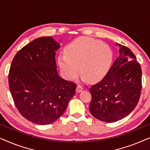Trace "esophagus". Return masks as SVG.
<instances>
[{
    "mask_svg": "<svg viewBox=\"0 0 150 150\" xmlns=\"http://www.w3.org/2000/svg\"><path fill=\"white\" fill-rule=\"evenodd\" d=\"M83 87H81V85H78L76 87V91L77 93H80V92L83 91Z\"/></svg>",
    "mask_w": 150,
    "mask_h": 150,
    "instance_id": "esophagus-1",
    "label": "esophagus"
}]
</instances>
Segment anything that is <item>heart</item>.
Returning a JSON list of instances; mask_svg holds the SVG:
<instances>
[{"label":"heart","mask_w":150,"mask_h":150,"mask_svg":"<svg viewBox=\"0 0 150 150\" xmlns=\"http://www.w3.org/2000/svg\"><path fill=\"white\" fill-rule=\"evenodd\" d=\"M58 65L63 77L72 81L81 71V79L96 82L107 74L113 61L108 45L89 38H79L67 45L65 54L58 56ZM79 69H78V67Z\"/></svg>","instance_id":"b5f03b06"}]
</instances>
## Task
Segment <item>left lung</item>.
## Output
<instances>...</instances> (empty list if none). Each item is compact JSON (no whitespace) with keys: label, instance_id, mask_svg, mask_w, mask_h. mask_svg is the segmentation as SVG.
Wrapping results in <instances>:
<instances>
[{"label":"left lung","instance_id":"8db88e82","mask_svg":"<svg viewBox=\"0 0 150 150\" xmlns=\"http://www.w3.org/2000/svg\"><path fill=\"white\" fill-rule=\"evenodd\" d=\"M119 55L107 74L91 86L89 110L94 117L114 122L128 115L138 104L141 92V65L127 47L116 43Z\"/></svg>","mask_w":150,"mask_h":150}]
</instances>
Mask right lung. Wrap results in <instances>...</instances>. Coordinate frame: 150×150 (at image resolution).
Here are the masks:
<instances>
[{
	"label": "right lung",
	"instance_id": "right-lung-1",
	"mask_svg": "<svg viewBox=\"0 0 150 150\" xmlns=\"http://www.w3.org/2000/svg\"><path fill=\"white\" fill-rule=\"evenodd\" d=\"M60 44L42 37L16 53L9 74V85L20 114L39 125L60 117L76 92V84L59 76L55 61Z\"/></svg>",
	"mask_w": 150,
	"mask_h": 150
}]
</instances>
